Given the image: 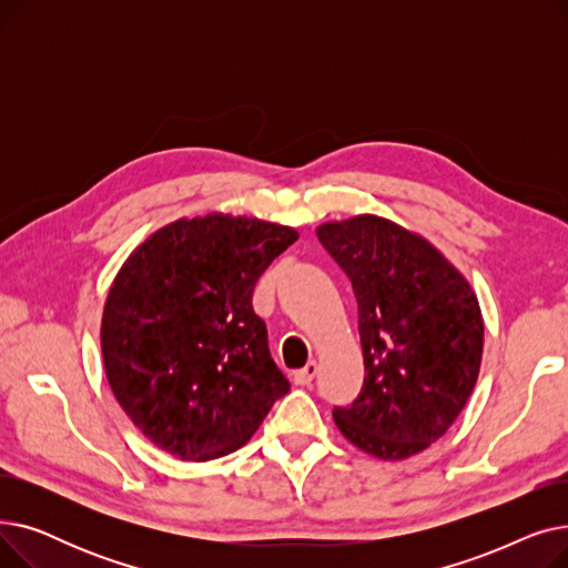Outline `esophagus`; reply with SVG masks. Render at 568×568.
Listing matches in <instances>:
<instances>
[{
    "instance_id": "obj_1",
    "label": "esophagus",
    "mask_w": 568,
    "mask_h": 568,
    "mask_svg": "<svg viewBox=\"0 0 568 568\" xmlns=\"http://www.w3.org/2000/svg\"><path fill=\"white\" fill-rule=\"evenodd\" d=\"M315 375H317V364H315V362H308L302 371L294 373V384L308 386V384L315 379Z\"/></svg>"
}]
</instances>
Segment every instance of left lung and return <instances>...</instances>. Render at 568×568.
Wrapping results in <instances>:
<instances>
[{
  "label": "left lung",
  "instance_id": "obj_1",
  "mask_svg": "<svg viewBox=\"0 0 568 568\" xmlns=\"http://www.w3.org/2000/svg\"><path fill=\"white\" fill-rule=\"evenodd\" d=\"M359 306L364 386L336 407L343 437L379 460L426 452L467 405L484 354V315L469 281L426 236L362 214L322 223Z\"/></svg>",
  "mask_w": 568,
  "mask_h": 568
}]
</instances>
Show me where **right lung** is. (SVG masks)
<instances>
[{"label": "right lung", "mask_w": 568, "mask_h": 568, "mask_svg": "<svg viewBox=\"0 0 568 568\" xmlns=\"http://www.w3.org/2000/svg\"><path fill=\"white\" fill-rule=\"evenodd\" d=\"M296 239L294 227L248 216L179 219L116 272L101 317L103 368L161 452L204 463L242 449L290 392L253 290Z\"/></svg>", "instance_id": "1"}]
</instances>
